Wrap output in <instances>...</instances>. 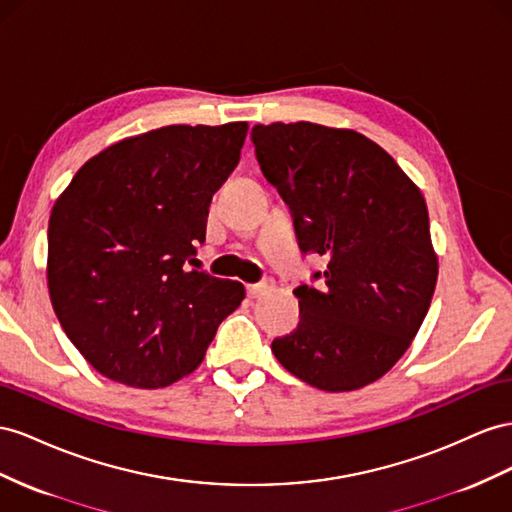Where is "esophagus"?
I'll return each instance as SVG.
<instances>
[{
  "label": "esophagus",
  "instance_id": "1",
  "mask_svg": "<svg viewBox=\"0 0 512 512\" xmlns=\"http://www.w3.org/2000/svg\"><path fill=\"white\" fill-rule=\"evenodd\" d=\"M273 286H275L273 280H265V282H260V284H252V286H247V295H250L252 299L262 297V295H267Z\"/></svg>",
  "mask_w": 512,
  "mask_h": 512
}]
</instances>
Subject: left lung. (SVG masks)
Segmentation results:
<instances>
[{"instance_id":"1","label":"left lung","mask_w":512,"mask_h":512,"mask_svg":"<svg viewBox=\"0 0 512 512\" xmlns=\"http://www.w3.org/2000/svg\"><path fill=\"white\" fill-rule=\"evenodd\" d=\"M252 142L293 213L299 247L327 260L325 286L293 290L299 323L271 342L273 355L325 392L375 383L411 347L435 293L439 262L424 196L353 129L256 124Z\"/></svg>"}]
</instances>
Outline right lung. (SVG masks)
<instances>
[{
  "instance_id": "1",
  "label": "right lung",
  "mask_w": 512,
  "mask_h": 512,
  "mask_svg": "<svg viewBox=\"0 0 512 512\" xmlns=\"http://www.w3.org/2000/svg\"><path fill=\"white\" fill-rule=\"evenodd\" d=\"M247 122L170 124L88 159L49 217L55 316L103 377L165 388L196 370L245 288L191 269Z\"/></svg>"
}]
</instances>
